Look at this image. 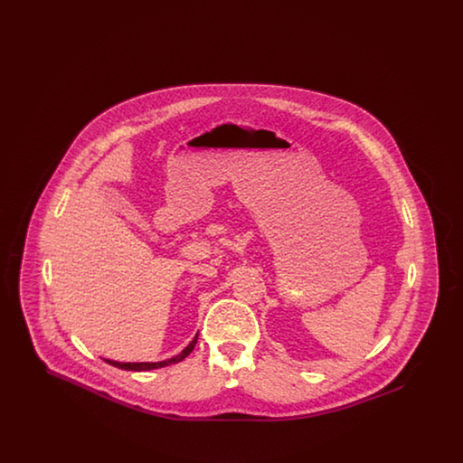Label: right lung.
<instances>
[{
	"instance_id": "obj_1",
	"label": "right lung",
	"mask_w": 463,
	"mask_h": 463,
	"mask_svg": "<svg viewBox=\"0 0 463 463\" xmlns=\"http://www.w3.org/2000/svg\"><path fill=\"white\" fill-rule=\"evenodd\" d=\"M196 344H198V335L193 338V342L178 355L172 357V359H166V361H159V363H118V361H110V359H106V363H109V364L116 366V368H121V370H128V372H149V370L163 368V366H168V364H175L178 361L185 359L189 354L193 353Z\"/></svg>"
}]
</instances>
